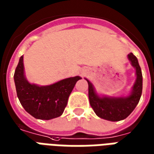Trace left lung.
<instances>
[{
	"label": "left lung",
	"instance_id": "8db88e82",
	"mask_svg": "<svg viewBox=\"0 0 154 154\" xmlns=\"http://www.w3.org/2000/svg\"><path fill=\"white\" fill-rule=\"evenodd\" d=\"M128 59L135 68L136 80L132 92L127 97H112L97 95L93 84L86 79L88 84V98L94 112L100 118L111 122H118L127 117L139 103L143 88V76L138 59L133 53L128 55Z\"/></svg>",
	"mask_w": 154,
	"mask_h": 154
}]
</instances>
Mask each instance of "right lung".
I'll return each mask as SVG.
<instances>
[{"mask_svg":"<svg viewBox=\"0 0 154 154\" xmlns=\"http://www.w3.org/2000/svg\"><path fill=\"white\" fill-rule=\"evenodd\" d=\"M23 58V56L20 58L14 75L16 93L21 105L36 119L51 120L62 115L69 94L81 77H70L47 86L32 85L24 75Z\"/></svg>","mask_w":154,"mask_h":154,"instance_id":"1","label":"right lung"}]
</instances>
